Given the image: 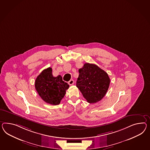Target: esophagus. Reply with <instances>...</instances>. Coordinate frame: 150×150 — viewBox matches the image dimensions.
Returning <instances> with one entry per match:
<instances>
[{
	"instance_id": "obj_1",
	"label": "esophagus",
	"mask_w": 150,
	"mask_h": 150,
	"mask_svg": "<svg viewBox=\"0 0 150 150\" xmlns=\"http://www.w3.org/2000/svg\"><path fill=\"white\" fill-rule=\"evenodd\" d=\"M73 84H74V81H73V79H71V80H70L69 81V84L70 85H73Z\"/></svg>"
}]
</instances>
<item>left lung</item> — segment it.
<instances>
[{
  "mask_svg": "<svg viewBox=\"0 0 150 150\" xmlns=\"http://www.w3.org/2000/svg\"><path fill=\"white\" fill-rule=\"evenodd\" d=\"M79 73L76 86L87 102L95 103L102 100L110 81L107 72L95 64L85 63Z\"/></svg>",
  "mask_w": 150,
  "mask_h": 150,
  "instance_id": "8db88e82",
  "label": "left lung"
}]
</instances>
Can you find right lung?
Returning a JSON list of instances; mask_svg holds the SVG:
<instances>
[{
	"instance_id": "right-lung-1",
	"label": "right lung",
	"mask_w": 150,
	"mask_h": 150,
	"mask_svg": "<svg viewBox=\"0 0 150 150\" xmlns=\"http://www.w3.org/2000/svg\"><path fill=\"white\" fill-rule=\"evenodd\" d=\"M35 87L45 102L52 105H58L65 95L69 85L62 81L60 75L53 77L52 68L48 67L43 70L36 78Z\"/></svg>"
}]
</instances>
